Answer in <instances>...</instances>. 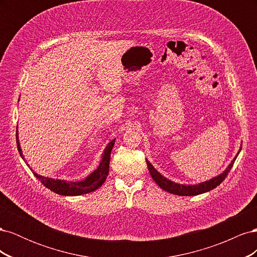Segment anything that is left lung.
<instances>
[{"instance_id": "left-lung-1", "label": "left lung", "mask_w": 257, "mask_h": 257, "mask_svg": "<svg viewBox=\"0 0 257 257\" xmlns=\"http://www.w3.org/2000/svg\"><path fill=\"white\" fill-rule=\"evenodd\" d=\"M239 152L237 153V155L235 157V159L231 161L230 164L228 165V167L226 168L225 172H223L221 175L216 176L214 178H212L211 180L199 183V184H195V185H184V184H178L175 183L173 181L168 180L165 177H163L157 169H155L151 163L147 160V165H148V169H149V173L151 175V177L153 178V180L157 182V184L160 186L161 189H163L166 192H169L172 194H175V195H180V196H193V195H199V194H203L206 192H209L210 190L215 189L217 185L221 184L223 182V180L225 178L227 177L228 173L230 172V169L234 165L235 160L237 159Z\"/></svg>"}]
</instances>
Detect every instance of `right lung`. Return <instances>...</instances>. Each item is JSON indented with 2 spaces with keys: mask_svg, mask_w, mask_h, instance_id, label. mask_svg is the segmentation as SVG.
<instances>
[{
  "mask_svg": "<svg viewBox=\"0 0 257 257\" xmlns=\"http://www.w3.org/2000/svg\"><path fill=\"white\" fill-rule=\"evenodd\" d=\"M16 141H17L18 151L21 155V158L23 159L21 148L19 145V139H18V127H17V132H16ZM113 145H114V139L112 142L108 144V146L106 147V149L103 153L102 161H100L98 167L82 181H75V182L68 181L67 182L65 180H54V179H52V178L40 176L36 173H34V176L46 186V188L51 190L54 193L60 194V195L77 196V195H82V194L93 192V191L97 190L99 186L105 182L106 178L108 176V173H109L110 153H111Z\"/></svg>",
  "mask_w": 257,
  "mask_h": 257,
  "instance_id": "1",
  "label": "right lung"
}]
</instances>
